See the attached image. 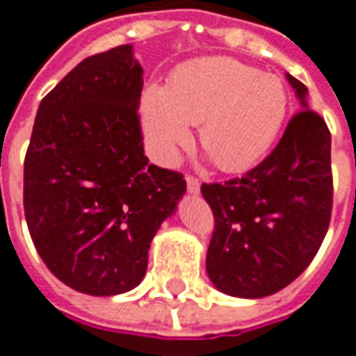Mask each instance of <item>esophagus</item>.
Here are the masks:
<instances>
[{
    "label": "esophagus",
    "mask_w": 356,
    "mask_h": 356,
    "mask_svg": "<svg viewBox=\"0 0 356 356\" xmlns=\"http://www.w3.org/2000/svg\"><path fill=\"white\" fill-rule=\"evenodd\" d=\"M186 188L191 194H198L200 191V181L194 177V175H186Z\"/></svg>",
    "instance_id": "obj_1"
}]
</instances>
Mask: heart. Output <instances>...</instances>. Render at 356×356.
<instances>
[{"label": "heart", "instance_id": "heart-1", "mask_svg": "<svg viewBox=\"0 0 356 356\" xmlns=\"http://www.w3.org/2000/svg\"><path fill=\"white\" fill-rule=\"evenodd\" d=\"M288 108L282 81L232 58L179 68L165 91L148 89L143 124L160 162H171L200 125V145L219 170L244 171L268 150Z\"/></svg>", "mask_w": 356, "mask_h": 356}]
</instances>
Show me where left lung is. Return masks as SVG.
<instances>
[{
    "label": "left lung",
    "instance_id": "left-lung-1",
    "mask_svg": "<svg viewBox=\"0 0 356 356\" xmlns=\"http://www.w3.org/2000/svg\"><path fill=\"white\" fill-rule=\"evenodd\" d=\"M303 108L290 118L273 152L242 177L202 183L213 211L206 267L217 290L265 298L313 261L332 217L330 129L309 108L307 88L288 74Z\"/></svg>",
    "mask_w": 356,
    "mask_h": 356
}]
</instances>
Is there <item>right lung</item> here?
<instances>
[{
	"instance_id": "right-lung-1",
	"label": "right lung",
	"mask_w": 356,
	"mask_h": 356,
	"mask_svg": "<svg viewBox=\"0 0 356 356\" xmlns=\"http://www.w3.org/2000/svg\"><path fill=\"white\" fill-rule=\"evenodd\" d=\"M131 45L81 60L40 102L24 158V216L58 280L116 296L143 280L158 227L185 194L183 173L148 163Z\"/></svg>"
}]
</instances>
